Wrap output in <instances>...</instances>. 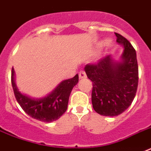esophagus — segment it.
<instances>
[{
    "instance_id": "esophagus-1",
    "label": "esophagus",
    "mask_w": 151,
    "mask_h": 151,
    "mask_svg": "<svg viewBox=\"0 0 151 151\" xmlns=\"http://www.w3.org/2000/svg\"><path fill=\"white\" fill-rule=\"evenodd\" d=\"M86 73H85V71H80V73H79V77H80V79H84V78H86Z\"/></svg>"
}]
</instances>
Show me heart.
I'll list each match as a JSON object with an SVG mask.
<instances>
[{"label": "heart", "instance_id": "obj_1", "mask_svg": "<svg viewBox=\"0 0 151 151\" xmlns=\"http://www.w3.org/2000/svg\"><path fill=\"white\" fill-rule=\"evenodd\" d=\"M112 43H113V42H112V40H110V39H107V40H101L96 43V49H97V50H99V49L101 48L103 46H105V47H111V46H112Z\"/></svg>", "mask_w": 151, "mask_h": 151}]
</instances>
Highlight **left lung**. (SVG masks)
<instances>
[{
    "instance_id": "left-lung-1",
    "label": "left lung",
    "mask_w": 151,
    "mask_h": 151,
    "mask_svg": "<svg viewBox=\"0 0 151 151\" xmlns=\"http://www.w3.org/2000/svg\"><path fill=\"white\" fill-rule=\"evenodd\" d=\"M116 42L124 51L119 60L109 55L97 64H87V76L92 82V103L102 116H118L134 101L138 83L136 51L125 38L115 33Z\"/></svg>"
}]
</instances>
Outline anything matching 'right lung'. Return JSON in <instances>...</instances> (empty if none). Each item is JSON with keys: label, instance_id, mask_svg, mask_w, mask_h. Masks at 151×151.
Instances as JSON below:
<instances>
[{"label": "right lung", "instance_id": "add662e5", "mask_svg": "<svg viewBox=\"0 0 151 151\" xmlns=\"http://www.w3.org/2000/svg\"><path fill=\"white\" fill-rule=\"evenodd\" d=\"M78 81L79 76L76 74L71 79L63 80L48 95L41 98H33L21 92L17 88L14 68L11 74L14 95L20 106L29 116L43 122L56 121L66 112L71 90Z\"/></svg>", "mask_w": 151, "mask_h": 151}]
</instances>
